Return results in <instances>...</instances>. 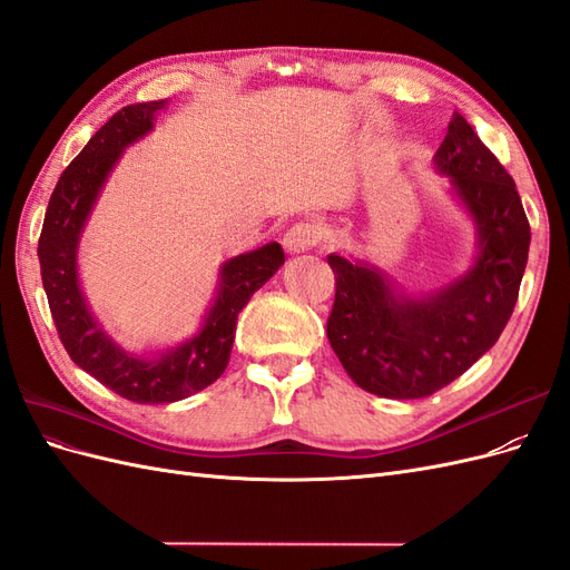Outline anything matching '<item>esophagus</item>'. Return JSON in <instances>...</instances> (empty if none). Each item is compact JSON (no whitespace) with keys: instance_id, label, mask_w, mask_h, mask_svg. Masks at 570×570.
<instances>
[{"instance_id":"1","label":"esophagus","mask_w":570,"mask_h":570,"mask_svg":"<svg viewBox=\"0 0 570 570\" xmlns=\"http://www.w3.org/2000/svg\"><path fill=\"white\" fill-rule=\"evenodd\" d=\"M323 237L321 226L316 223H297V226H292L285 237H283V245L289 254H304L308 249H314Z\"/></svg>"}]
</instances>
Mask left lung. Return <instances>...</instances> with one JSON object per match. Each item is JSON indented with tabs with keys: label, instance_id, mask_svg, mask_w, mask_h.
<instances>
[{
	"label": "left lung",
	"instance_id": "8db88e82",
	"mask_svg": "<svg viewBox=\"0 0 570 570\" xmlns=\"http://www.w3.org/2000/svg\"><path fill=\"white\" fill-rule=\"evenodd\" d=\"M433 166L475 226L469 271L409 295L368 262L327 256L335 273L327 340L352 381L387 400H419L469 371L507 327L528 264L530 226L519 189L456 111Z\"/></svg>",
	"mask_w": 570,
	"mask_h": 570
}]
</instances>
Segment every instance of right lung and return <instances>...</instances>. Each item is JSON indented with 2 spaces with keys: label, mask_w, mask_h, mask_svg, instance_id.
<instances>
[{
  "label": "right lung",
  "mask_w": 570,
  "mask_h": 570,
  "mask_svg": "<svg viewBox=\"0 0 570 570\" xmlns=\"http://www.w3.org/2000/svg\"><path fill=\"white\" fill-rule=\"evenodd\" d=\"M168 99L130 105L114 114L61 174L49 197L38 243L42 285L68 356L85 373L137 404H170L216 383L230 361L237 316L254 292L285 264L278 243L228 258L199 331L176 347L132 354L107 335L82 295L78 247L85 223L126 147L154 130Z\"/></svg>",
  "instance_id": "add662e5"
}]
</instances>
